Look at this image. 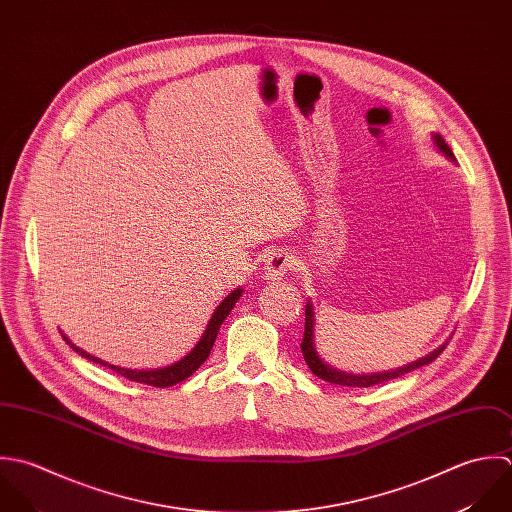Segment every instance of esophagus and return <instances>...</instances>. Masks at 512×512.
<instances>
[{
  "label": "esophagus",
  "mask_w": 512,
  "mask_h": 512,
  "mask_svg": "<svg viewBox=\"0 0 512 512\" xmlns=\"http://www.w3.org/2000/svg\"><path fill=\"white\" fill-rule=\"evenodd\" d=\"M294 264H296V260L290 252H286L284 248H276L266 258L264 276H266V280H280L294 268Z\"/></svg>",
  "instance_id": "esophagus-1"
}]
</instances>
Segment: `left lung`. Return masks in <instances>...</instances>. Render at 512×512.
<instances>
[{"label": "left lung", "mask_w": 512, "mask_h": 512, "mask_svg": "<svg viewBox=\"0 0 512 512\" xmlns=\"http://www.w3.org/2000/svg\"><path fill=\"white\" fill-rule=\"evenodd\" d=\"M433 143H435V147H437L447 159L455 161L453 151L449 149V145L445 143V139H443L441 135H433ZM445 345H447V343H443L441 347L433 349L429 355H425V357H421V359H417V361H413V363H409V365H405V367H397V369H393V371L369 373V375L345 373V371H340V369L328 365V363L320 357V353L316 351V343H314V306H312V302H308V304H306V332H304V340H302L300 347H302V353H304V359H306L308 367H310L312 373L318 375L320 379L330 381V383H338V385H347V387H371V385H377V383H383V381H389V379H397V377H401V375H405V373H409V371H413V369H417V367H423V365L431 363L433 359H437V357L443 353Z\"/></svg>", "instance_id": "obj_1"}]
</instances>
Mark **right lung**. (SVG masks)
Listing matches in <instances>:
<instances>
[{
  "mask_svg": "<svg viewBox=\"0 0 512 512\" xmlns=\"http://www.w3.org/2000/svg\"><path fill=\"white\" fill-rule=\"evenodd\" d=\"M240 296H242V290H240V288H236L232 294H228V296L220 302V306L214 310V314H212V318H210V322H208V326H206L202 338L192 347V351L186 353L180 361L172 363L169 367H161V369H125V367H119V365H111V363H107V361H103V359H99V357H95V355L83 351L81 347H77L75 343H71L67 336H63V340L67 341L79 355H83V357H87V359H91V361H95V363H101V365H105V367H109V369L121 373V375L127 377L129 381L147 383V385H153V387H171V385H176V383L184 381L186 377H190V375L206 361V357L210 355V349H212V345H214V340H216V336H218V330H220L222 322H224L226 316L232 312V308H234V304L238 302Z\"/></svg>",
  "mask_w": 512,
  "mask_h": 512,
  "instance_id": "obj_1",
  "label": "right lung"
}]
</instances>
